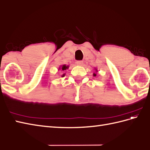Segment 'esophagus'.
<instances>
[{"mask_svg":"<svg viewBox=\"0 0 150 150\" xmlns=\"http://www.w3.org/2000/svg\"><path fill=\"white\" fill-rule=\"evenodd\" d=\"M76 65L78 66H82L83 65V62H82V61H78V62H76Z\"/></svg>","mask_w":150,"mask_h":150,"instance_id":"obj_1","label":"esophagus"}]
</instances>
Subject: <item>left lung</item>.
I'll list each match as a JSON object with an SVG mask.
<instances>
[{
  "mask_svg": "<svg viewBox=\"0 0 150 150\" xmlns=\"http://www.w3.org/2000/svg\"><path fill=\"white\" fill-rule=\"evenodd\" d=\"M94 70H95V72L93 73V76H96V74H97V72H98V70L96 69H94Z\"/></svg>",
  "mask_w": 150,
  "mask_h": 150,
  "instance_id": "8db88e82",
  "label": "left lung"
}]
</instances>
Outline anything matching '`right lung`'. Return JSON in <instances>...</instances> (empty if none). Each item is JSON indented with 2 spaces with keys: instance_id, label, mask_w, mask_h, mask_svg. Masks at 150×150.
<instances>
[{
  "instance_id": "right-lung-1",
  "label": "right lung",
  "mask_w": 150,
  "mask_h": 150,
  "mask_svg": "<svg viewBox=\"0 0 150 150\" xmlns=\"http://www.w3.org/2000/svg\"><path fill=\"white\" fill-rule=\"evenodd\" d=\"M69 66L68 65H61L59 67V69H58V71H62V72H63V74L61 76H62V77H64V76H65V73L66 72H65V71H66L67 69H69Z\"/></svg>"
}]
</instances>
